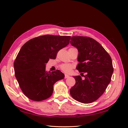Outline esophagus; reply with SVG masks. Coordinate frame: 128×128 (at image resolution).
I'll list each match as a JSON object with an SVG mask.
<instances>
[{"label":"esophagus","instance_id":"obj_1","mask_svg":"<svg viewBox=\"0 0 128 128\" xmlns=\"http://www.w3.org/2000/svg\"><path fill=\"white\" fill-rule=\"evenodd\" d=\"M69 76L68 75L65 74V75H64V78H69Z\"/></svg>","mask_w":128,"mask_h":128}]
</instances>
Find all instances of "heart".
I'll list each match as a JSON object with an SVG mask.
<instances>
[{
    "mask_svg": "<svg viewBox=\"0 0 128 128\" xmlns=\"http://www.w3.org/2000/svg\"><path fill=\"white\" fill-rule=\"evenodd\" d=\"M72 66L69 64H64L61 66V69L66 72H70L72 69Z\"/></svg>",
    "mask_w": 128,
    "mask_h": 128,
    "instance_id": "obj_1",
    "label": "heart"
}]
</instances>
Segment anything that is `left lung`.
<instances>
[{
	"mask_svg": "<svg viewBox=\"0 0 128 128\" xmlns=\"http://www.w3.org/2000/svg\"><path fill=\"white\" fill-rule=\"evenodd\" d=\"M71 39V45L78 51L76 69L86 74L84 80L80 76H73L76 83L70 88V94L77 102L91 103L104 94L110 82L114 71L111 57L92 38L72 36Z\"/></svg>",
	"mask_w": 128,
	"mask_h": 128,
	"instance_id": "left-lung-1",
	"label": "left lung"
}]
</instances>
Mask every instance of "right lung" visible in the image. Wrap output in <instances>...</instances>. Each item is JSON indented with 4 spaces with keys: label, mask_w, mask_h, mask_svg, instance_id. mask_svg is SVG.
<instances>
[{
    "label": "right lung",
    "mask_w": 128,
    "mask_h": 128,
    "mask_svg": "<svg viewBox=\"0 0 128 128\" xmlns=\"http://www.w3.org/2000/svg\"><path fill=\"white\" fill-rule=\"evenodd\" d=\"M71 37L46 34L29 40L22 46L14 62L15 77L24 95L34 101L51 96L53 85L64 78L57 70L46 72L50 59H55L57 52L67 46Z\"/></svg>",
    "instance_id": "right-lung-1"
}]
</instances>
